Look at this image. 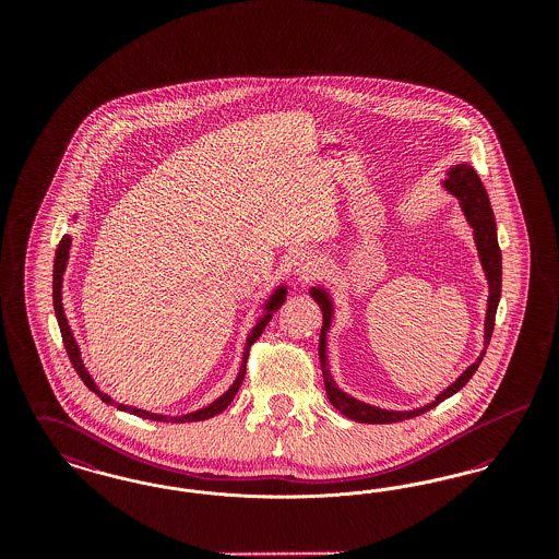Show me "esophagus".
I'll use <instances>...</instances> for the list:
<instances>
[{
	"mask_svg": "<svg viewBox=\"0 0 559 559\" xmlns=\"http://www.w3.org/2000/svg\"><path fill=\"white\" fill-rule=\"evenodd\" d=\"M320 267H322V260H320L319 253H317V251H312V249L297 253V255H295V260H293V270H295V274H297L299 278H306V281L314 278V276L319 274Z\"/></svg>",
	"mask_w": 559,
	"mask_h": 559,
	"instance_id": "34e87169",
	"label": "esophagus"
}]
</instances>
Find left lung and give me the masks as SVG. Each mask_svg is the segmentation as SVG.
<instances>
[{
	"instance_id": "8db88e82",
	"label": "left lung",
	"mask_w": 559,
	"mask_h": 559,
	"mask_svg": "<svg viewBox=\"0 0 559 559\" xmlns=\"http://www.w3.org/2000/svg\"><path fill=\"white\" fill-rule=\"evenodd\" d=\"M442 187L451 192L452 197L459 199L461 212L465 215L467 224L474 230V240L478 247L479 264L484 267L486 281H488V304H486V320H484V349L478 356V360L474 365H469L465 371L461 372L451 385L440 392L436 399L431 400L421 408H413V411H388V408H379L367 404L362 400H356L354 396L346 394L344 390L337 388L333 374L329 371V358H326V333L331 329L333 322V299L326 293L324 287H312L310 295L314 297V301L320 306L322 312V329H320V369H322V379H324V390L329 402L342 413L347 419H354L358 424H396L404 419H413L427 413L429 408L438 406L440 402L451 399L452 394H456L472 377L478 371L479 362L486 354V347L490 344L492 337V329H495V314L499 308V299H501V281H503V262H501V249H499V240H497V222H495V213L488 201V192L481 185L476 169L469 163H459L447 171V178L442 180Z\"/></svg>"
}]
</instances>
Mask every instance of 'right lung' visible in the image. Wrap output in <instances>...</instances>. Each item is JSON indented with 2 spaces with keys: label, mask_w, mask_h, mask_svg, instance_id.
Wrapping results in <instances>:
<instances>
[{
  "label": "right lung",
  "mask_w": 559,
  "mask_h": 559,
  "mask_svg": "<svg viewBox=\"0 0 559 559\" xmlns=\"http://www.w3.org/2000/svg\"><path fill=\"white\" fill-rule=\"evenodd\" d=\"M73 219H78V217H73ZM71 240L73 239H71L69 235H64V237L60 239V242H58V249H56V258H53L52 299L53 312H56V320H58V326H60L62 342H64L67 354H69V358H71V365L75 367V371L80 374L81 381H83V383H85L94 394H98V399L103 400V402H107V404H115L119 411L132 413V415H138V417H142V419H151V421H163V424H190V421H205V419H210V417H215L217 413H222V411L233 402V399L237 396L240 383H242V379H245L247 358H249V347L253 346V342H258V340H260V335L264 333V329H266L267 322L272 319V314L283 306V301H285V297H287V285L276 287L274 293L267 297L266 304L262 306L264 314L258 319L255 326H253V329L249 331V335H247V344H245V352H242V362H240L239 374H237L235 383H233V385H230V388H228L219 399L213 400L212 404H207V406H203V408H199V411H194V413L178 415V417H171V415H157V413H148V411L135 408V406L119 404V402H115V400L110 399V396L105 394V392H100V390H98V385H96V381L92 379V374L87 372L85 365H83V360H81L80 346H78V342H75V337H73V331H71V326H69V320H67L64 308H62V276H64L67 262H69Z\"/></svg>",
  "instance_id": "1"
}]
</instances>
